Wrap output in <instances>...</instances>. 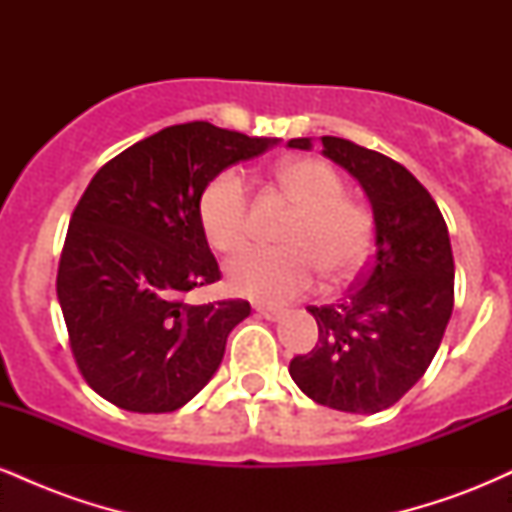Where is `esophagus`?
I'll return each instance as SVG.
<instances>
[{"mask_svg": "<svg viewBox=\"0 0 512 512\" xmlns=\"http://www.w3.org/2000/svg\"><path fill=\"white\" fill-rule=\"evenodd\" d=\"M255 313L260 315V317H264V320H269V322L281 320V315H284L279 308H269V305H260V303L255 305Z\"/></svg>", "mask_w": 512, "mask_h": 512, "instance_id": "1", "label": "esophagus"}]
</instances>
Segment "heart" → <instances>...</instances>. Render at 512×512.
I'll use <instances>...</instances> for the list:
<instances>
[{
  "mask_svg": "<svg viewBox=\"0 0 512 512\" xmlns=\"http://www.w3.org/2000/svg\"><path fill=\"white\" fill-rule=\"evenodd\" d=\"M281 187L301 204L286 228L291 248H248L226 262V284L238 296L262 303H286L317 284L320 267L332 281L349 279L370 250V219L344 199V182L327 163L296 158L276 168ZM248 180L238 168H223L204 185L197 202L204 238L219 252H233L248 240Z\"/></svg>",
  "mask_w": 512,
  "mask_h": 512,
  "instance_id": "heart-1",
  "label": "heart"
}]
</instances>
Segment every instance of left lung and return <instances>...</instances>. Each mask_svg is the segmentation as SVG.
Wrapping results in <instances>:
<instances>
[{
    "mask_svg": "<svg viewBox=\"0 0 512 512\" xmlns=\"http://www.w3.org/2000/svg\"><path fill=\"white\" fill-rule=\"evenodd\" d=\"M322 156L366 192L375 250L366 274L334 305H310L317 344L289 373L313 402L378 414L421 380L436 356L455 301V262L438 204L407 168L349 139L320 137ZM313 149V139H291Z\"/></svg>",
    "mask_w": 512,
    "mask_h": 512,
    "instance_id": "8db88e82",
    "label": "left lung"
}]
</instances>
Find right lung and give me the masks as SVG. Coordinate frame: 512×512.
Segmentation results:
<instances>
[{"label": "right lung", "mask_w": 512, "mask_h": 512, "mask_svg": "<svg viewBox=\"0 0 512 512\" xmlns=\"http://www.w3.org/2000/svg\"><path fill=\"white\" fill-rule=\"evenodd\" d=\"M276 142L185 122L129 146L88 182L69 221L57 298L76 366L115 407L175 411L219 370L250 303L185 301L221 279L197 202L219 170Z\"/></svg>", "instance_id": "right-lung-1"}]
</instances>
